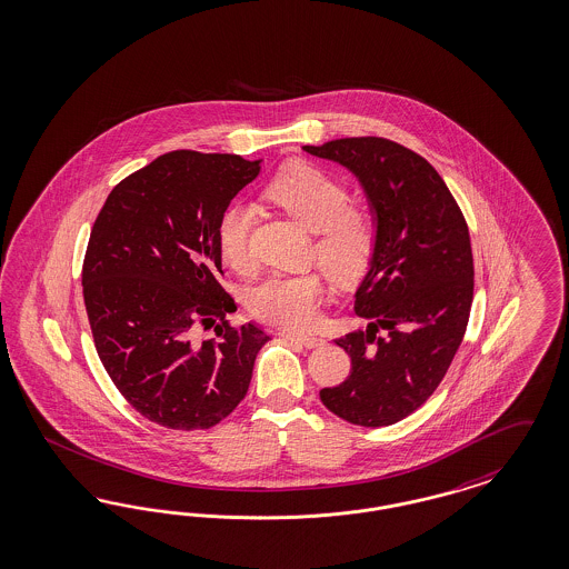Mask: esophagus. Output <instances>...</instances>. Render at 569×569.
Segmentation results:
<instances>
[{"label": "esophagus", "mask_w": 569, "mask_h": 569, "mask_svg": "<svg viewBox=\"0 0 569 569\" xmlns=\"http://www.w3.org/2000/svg\"><path fill=\"white\" fill-rule=\"evenodd\" d=\"M287 340H291V342H297V345H301V347L306 348H319L325 345V340L319 338V336H310V333H282Z\"/></svg>", "instance_id": "1"}]
</instances>
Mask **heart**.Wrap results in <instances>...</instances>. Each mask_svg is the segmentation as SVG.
<instances>
[{"label":"heart","instance_id":"b5f03b06","mask_svg":"<svg viewBox=\"0 0 569 569\" xmlns=\"http://www.w3.org/2000/svg\"><path fill=\"white\" fill-rule=\"evenodd\" d=\"M266 198L317 233V257L336 282L352 284L368 272L376 252V224L366 210L350 206V193L340 180L310 163H296L273 176ZM252 217L248 203L233 201L217 224L219 254L236 272H248L252 266ZM322 297V273H272L248 291L247 306L259 321L303 329L317 321Z\"/></svg>","mask_w":569,"mask_h":569}]
</instances>
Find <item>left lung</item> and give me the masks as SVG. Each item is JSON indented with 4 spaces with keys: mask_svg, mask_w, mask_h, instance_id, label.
Listing matches in <instances>:
<instances>
[{
    "mask_svg": "<svg viewBox=\"0 0 569 569\" xmlns=\"http://www.w3.org/2000/svg\"><path fill=\"white\" fill-rule=\"evenodd\" d=\"M303 150L359 180L376 224L355 293V312L370 322L336 342L352 370L321 401L352 425L387 427L427 401L461 347L473 297L470 231L440 173L397 142L342 138Z\"/></svg>",
    "mask_w": 569,
    "mask_h": 569,
    "instance_id": "left-lung-1",
    "label": "left lung"
}]
</instances>
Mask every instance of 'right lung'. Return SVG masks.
Here are the masks:
<instances>
[{"mask_svg": "<svg viewBox=\"0 0 569 569\" xmlns=\"http://www.w3.org/2000/svg\"><path fill=\"white\" fill-rule=\"evenodd\" d=\"M261 172V159L173 150L127 176L106 199L82 266L99 359L121 396L168 429H210L244 399L270 340L231 327L219 284L217 224ZM214 326L217 341L194 338Z\"/></svg>", "mask_w": 569, "mask_h": 569, "instance_id": "right-lung-1", "label": "right lung"}]
</instances>
